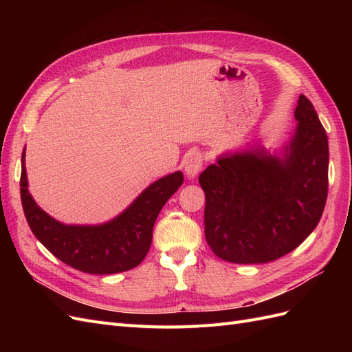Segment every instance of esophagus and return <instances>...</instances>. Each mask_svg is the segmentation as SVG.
<instances>
[{
	"instance_id": "1",
	"label": "esophagus",
	"mask_w": 352,
	"mask_h": 352,
	"mask_svg": "<svg viewBox=\"0 0 352 352\" xmlns=\"http://www.w3.org/2000/svg\"><path fill=\"white\" fill-rule=\"evenodd\" d=\"M204 162L206 158L204 155H202L201 153H195L190 155L188 160H186V164H185V172L189 177H195L199 172L202 166H204Z\"/></svg>"
}]
</instances>
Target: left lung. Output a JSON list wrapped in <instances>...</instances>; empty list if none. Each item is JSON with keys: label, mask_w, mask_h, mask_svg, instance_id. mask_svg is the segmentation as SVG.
<instances>
[{"label": "left lung", "mask_w": 352, "mask_h": 352, "mask_svg": "<svg viewBox=\"0 0 352 352\" xmlns=\"http://www.w3.org/2000/svg\"><path fill=\"white\" fill-rule=\"evenodd\" d=\"M298 126L283 158L267 151L223 155L199 175L206 239L235 264L274 261L316 229L327 198L329 144L314 105L300 95Z\"/></svg>", "instance_id": "1"}]
</instances>
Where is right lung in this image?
<instances>
[{
    "label": "right lung",
    "instance_id": "1",
    "mask_svg": "<svg viewBox=\"0 0 352 352\" xmlns=\"http://www.w3.org/2000/svg\"><path fill=\"white\" fill-rule=\"evenodd\" d=\"M182 184V172L164 176L105 225L67 226L41 210L29 194L22 154L20 197L30 230L52 255L83 273L111 274L140 265L150 251L158 212Z\"/></svg>",
    "mask_w": 352,
    "mask_h": 352
}]
</instances>
